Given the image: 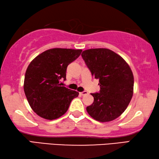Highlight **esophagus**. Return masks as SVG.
<instances>
[{
    "label": "esophagus",
    "mask_w": 159,
    "mask_h": 159,
    "mask_svg": "<svg viewBox=\"0 0 159 159\" xmlns=\"http://www.w3.org/2000/svg\"><path fill=\"white\" fill-rule=\"evenodd\" d=\"M80 94L82 96H84L86 94H88V92H87V91H84V92H80Z\"/></svg>",
    "instance_id": "obj_1"
}]
</instances>
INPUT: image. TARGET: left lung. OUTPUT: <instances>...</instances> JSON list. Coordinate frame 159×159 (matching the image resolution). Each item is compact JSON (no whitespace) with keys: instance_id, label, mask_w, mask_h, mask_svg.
Instances as JSON below:
<instances>
[{"instance_id":"left-lung-1","label":"left lung","mask_w":159,"mask_h":159,"mask_svg":"<svg viewBox=\"0 0 159 159\" xmlns=\"http://www.w3.org/2000/svg\"><path fill=\"white\" fill-rule=\"evenodd\" d=\"M82 56L92 76L99 80L100 92L92 93L93 102L87 107L89 115L101 123L118 118L133 96L134 76L127 62L108 48H91Z\"/></svg>"}]
</instances>
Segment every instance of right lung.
Masks as SVG:
<instances>
[{
	"mask_svg": "<svg viewBox=\"0 0 159 159\" xmlns=\"http://www.w3.org/2000/svg\"><path fill=\"white\" fill-rule=\"evenodd\" d=\"M81 49L54 48L36 57L26 70L24 91L32 110L41 118L52 120L68 110L76 91L61 87L68 65L81 54Z\"/></svg>",
	"mask_w": 159,
	"mask_h": 159,
	"instance_id": "right-lung-1",
	"label": "right lung"
}]
</instances>
